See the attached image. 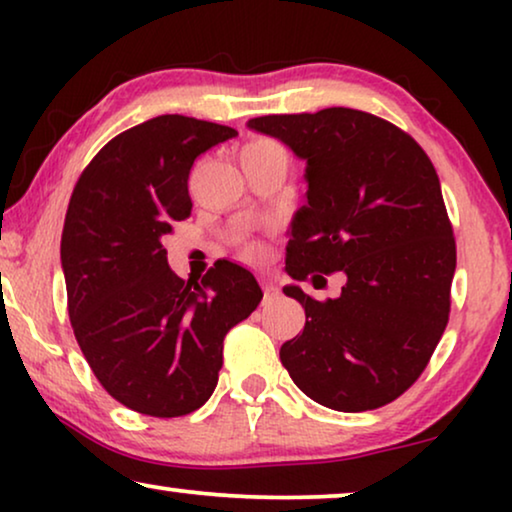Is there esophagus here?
Here are the masks:
<instances>
[{"mask_svg":"<svg viewBox=\"0 0 512 512\" xmlns=\"http://www.w3.org/2000/svg\"><path fill=\"white\" fill-rule=\"evenodd\" d=\"M279 296V289L275 284H270V282H263V303L268 305V303H272V300H275Z\"/></svg>","mask_w":512,"mask_h":512,"instance_id":"1","label":"esophagus"}]
</instances>
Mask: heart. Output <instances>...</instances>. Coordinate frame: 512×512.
<instances>
[{
	"instance_id": "heart-1",
	"label": "heart",
	"mask_w": 512,
	"mask_h": 512,
	"mask_svg": "<svg viewBox=\"0 0 512 512\" xmlns=\"http://www.w3.org/2000/svg\"><path fill=\"white\" fill-rule=\"evenodd\" d=\"M247 149H279V146L272 144V142H254V144H249ZM244 254H247V258H251V261H258V258H263L265 249L261 247V244H251V247H247Z\"/></svg>"
}]
</instances>
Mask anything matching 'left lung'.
Masks as SVG:
<instances>
[{"label":"left lung","instance_id":"1","mask_svg":"<svg viewBox=\"0 0 512 512\" xmlns=\"http://www.w3.org/2000/svg\"><path fill=\"white\" fill-rule=\"evenodd\" d=\"M305 160L307 205L291 221L286 272H342L338 298L296 284L305 328L279 359L296 387L340 412L382 408L422 375L450 317L452 226L429 156L389 121L347 107L247 123Z\"/></svg>","mask_w":512,"mask_h":512}]
</instances>
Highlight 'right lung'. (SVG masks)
Instances as JSON below:
<instances>
[{
	"label": "right lung",
	"instance_id": "obj_1",
	"mask_svg": "<svg viewBox=\"0 0 512 512\" xmlns=\"http://www.w3.org/2000/svg\"><path fill=\"white\" fill-rule=\"evenodd\" d=\"M228 125L156 116L111 139L76 181L60 261L72 328L109 396L149 417L207 403L223 338L261 303L256 277L223 261L181 279L163 237L191 216L193 160L233 139Z\"/></svg>",
	"mask_w": 512,
	"mask_h": 512
}]
</instances>
